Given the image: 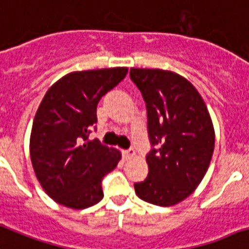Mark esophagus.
Masks as SVG:
<instances>
[{
	"label": "esophagus",
	"instance_id": "34e87169",
	"mask_svg": "<svg viewBox=\"0 0 249 249\" xmlns=\"http://www.w3.org/2000/svg\"><path fill=\"white\" fill-rule=\"evenodd\" d=\"M122 154H123V158L126 159H131L135 157V150L134 149H127V150H122Z\"/></svg>",
	"mask_w": 249,
	"mask_h": 249
}]
</instances>
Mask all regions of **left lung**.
<instances>
[{"label":"left lung","instance_id":"obj_1","mask_svg":"<svg viewBox=\"0 0 249 249\" xmlns=\"http://www.w3.org/2000/svg\"><path fill=\"white\" fill-rule=\"evenodd\" d=\"M131 81L146 105L152 149L149 174L135 184L140 199L174 206L194 192L210 166L214 131L196 89L184 77L162 69H130Z\"/></svg>","mask_w":249,"mask_h":249}]
</instances>
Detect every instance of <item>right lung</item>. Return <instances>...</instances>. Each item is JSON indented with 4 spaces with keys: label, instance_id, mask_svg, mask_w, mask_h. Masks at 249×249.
Here are the masks:
<instances>
[{
    "label": "right lung",
    "instance_id": "right-lung-1",
    "mask_svg": "<svg viewBox=\"0 0 249 249\" xmlns=\"http://www.w3.org/2000/svg\"><path fill=\"white\" fill-rule=\"evenodd\" d=\"M127 71H73L46 92L32 126L31 159L39 184L56 203L83 210L103 199L101 181L121 153L89 136L97 122V103Z\"/></svg>",
    "mask_w": 249,
    "mask_h": 249
}]
</instances>
